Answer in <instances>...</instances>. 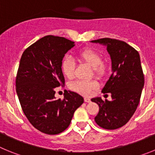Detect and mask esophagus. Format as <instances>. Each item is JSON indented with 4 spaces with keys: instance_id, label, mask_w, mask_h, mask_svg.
<instances>
[{
    "instance_id": "obj_1",
    "label": "esophagus",
    "mask_w": 155,
    "mask_h": 155,
    "mask_svg": "<svg viewBox=\"0 0 155 155\" xmlns=\"http://www.w3.org/2000/svg\"><path fill=\"white\" fill-rule=\"evenodd\" d=\"M84 102H91V99H90L89 98L86 97V98H84Z\"/></svg>"
}]
</instances>
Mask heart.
<instances>
[{
    "instance_id": "1",
    "label": "heart",
    "mask_w": 155,
    "mask_h": 155,
    "mask_svg": "<svg viewBox=\"0 0 155 155\" xmlns=\"http://www.w3.org/2000/svg\"><path fill=\"white\" fill-rule=\"evenodd\" d=\"M74 57L78 61L84 62L92 67L94 75L102 78L107 73L108 67L102 61V57L98 52L91 48H84L74 53ZM75 62L70 57H65L61 61V69L63 75L68 79L73 78L74 72ZM70 88L79 94L89 96L98 87L96 82L91 81H75L71 83Z\"/></svg>"
}]
</instances>
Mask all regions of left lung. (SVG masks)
Masks as SVG:
<instances>
[{
  "label": "left lung",
  "instance_id": "8db88e82",
  "mask_svg": "<svg viewBox=\"0 0 155 155\" xmlns=\"http://www.w3.org/2000/svg\"><path fill=\"white\" fill-rule=\"evenodd\" d=\"M92 42L105 45L112 60L113 74L102 92L112 100L91 98L99 111L94 121L105 130H116L125 125L135 113L144 85V76L139 53L124 41L103 38Z\"/></svg>",
  "mask_w": 155,
  "mask_h": 155
}]
</instances>
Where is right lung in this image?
Instances as JSON below:
<instances>
[{"instance_id":"1","label":"right lung","mask_w":155,"mask_h":155,"mask_svg":"<svg viewBox=\"0 0 155 155\" xmlns=\"http://www.w3.org/2000/svg\"><path fill=\"white\" fill-rule=\"evenodd\" d=\"M74 42L64 37L46 35L23 52L16 76V92L30 124L49 135L69 127L75 110L84 98L66 91L64 99L55 98V87L64 85L61 64Z\"/></svg>"}]
</instances>
